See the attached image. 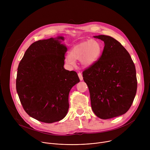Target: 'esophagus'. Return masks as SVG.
<instances>
[{
    "instance_id": "obj_1",
    "label": "esophagus",
    "mask_w": 150,
    "mask_h": 150,
    "mask_svg": "<svg viewBox=\"0 0 150 150\" xmlns=\"http://www.w3.org/2000/svg\"><path fill=\"white\" fill-rule=\"evenodd\" d=\"M78 75V76H79V78L80 81H82V80H83V77H82V74H81V73H80V72H79Z\"/></svg>"
}]
</instances>
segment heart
Returning a JSON list of instances; mask_svg holds the SVG:
<instances>
[{
    "mask_svg": "<svg viewBox=\"0 0 150 150\" xmlns=\"http://www.w3.org/2000/svg\"><path fill=\"white\" fill-rule=\"evenodd\" d=\"M102 53V46L96 40L81 41L74 45L71 49L69 54L65 56V62L74 67L75 60H80L81 65L89 68L98 61Z\"/></svg>",
    "mask_w": 150,
    "mask_h": 150,
    "instance_id": "heart-1",
    "label": "heart"
}]
</instances>
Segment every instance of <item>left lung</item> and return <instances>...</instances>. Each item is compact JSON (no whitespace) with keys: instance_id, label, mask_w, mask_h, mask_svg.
<instances>
[{"instance_id":"1","label":"left lung","mask_w":150,"mask_h":150,"mask_svg":"<svg viewBox=\"0 0 150 150\" xmlns=\"http://www.w3.org/2000/svg\"><path fill=\"white\" fill-rule=\"evenodd\" d=\"M104 42L98 60L82 72L91 108L100 119L121 116L129 109L137 90L136 69L129 53L112 37L94 36Z\"/></svg>"}]
</instances>
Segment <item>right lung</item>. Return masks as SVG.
<instances>
[{"label": "right lung", "instance_id": "add662e5", "mask_svg": "<svg viewBox=\"0 0 150 150\" xmlns=\"http://www.w3.org/2000/svg\"><path fill=\"white\" fill-rule=\"evenodd\" d=\"M63 40L58 36L33 42L18 68L16 88L21 104L30 116L42 122L66 116L69 92L79 82L76 72L63 67L67 51Z\"/></svg>", "mask_w": 150, "mask_h": 150}]
</instances>
